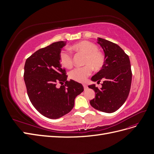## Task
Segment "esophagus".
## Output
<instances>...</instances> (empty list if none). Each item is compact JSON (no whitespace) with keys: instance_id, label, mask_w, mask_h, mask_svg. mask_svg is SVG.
<instances>
[{"instance_id":"esophagus-1","label":"esophagus","mask_w":154,"mask_h":154,"mask_svg":"<svg viewBox=\"0 0 154 154\" xmlns=\"http://www.w3.org/2000/svg\"><path fill=\"white\" fill-rule=\"evenodd\" d=\"M83 88H84V90L85 91H86L87 88H88V86L86 84H83Z\"/></svg>"}]
</instances>
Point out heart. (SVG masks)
<instances>
[{
  "label": "heart",
  "instance_id": "1",
  "mask_svg": "<svg viewBox=\"0 0 154 154\" xmlns=\"http://www.w3.org/2000/svg\"><path fill=\"white\" fill-rule=\"evenodd\" d=\"M72 49L79 53L85 54L84 63L85 66L77 67L69 72V78L72 80L84 82L92 72V68L100 70L103 66L105 59L103 55L97 51V46L91 42L82 41L72 46ZM60 62L66 68H71L72 66V57L71 54L67 51H62L59 55Z\"/></svg>",
  "mask_w": 154,
  "mask_h": 154
}]
</instances>
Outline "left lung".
Segmentation results:
<instances>
[{
  "instance_id": "8db88e82",
  "label": "left lung",
  "mask_w": 154,
  "mask_h": 154,
  "mask_svg": "<svg viewBox=\"0 0 154 154\" xmlns=\"http://www.w3.org/2000/svg\"><path fill=\"white\" fill-rule=\"evenodd\" d=\"M97 40L104 51L105 62L91 80L104 81L101 88L96 87L95 84L88 86L96 94L90 104L96 110L112 113L123 105L129 94L132 75L131 66L128 56L118 45L101 38Z\"/></svg>"
}]
</instances>
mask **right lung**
Instances as JSON below:
<instances>
[{
    "label": "right lung",
    "mask_w": 154,
    "mask_h": 154,
    "mask_svg": "<svg viewBox=\"0 0 154 154\" xmlns=\"http://www.w3.org/2000/svg\"><path fill=\"white\" fill-rule=\"evenodd\" d=\"M66 45V42L60 41L36 51L26 60L24 66V82L31 103L50 119L69 113L76 97L83 91L81 83L67 81L66 71L62 69L59 55ZM58 82L63 85L57 88Z\"/></svg>",
    "instance_id": "obj_1"
}]
</instances>
